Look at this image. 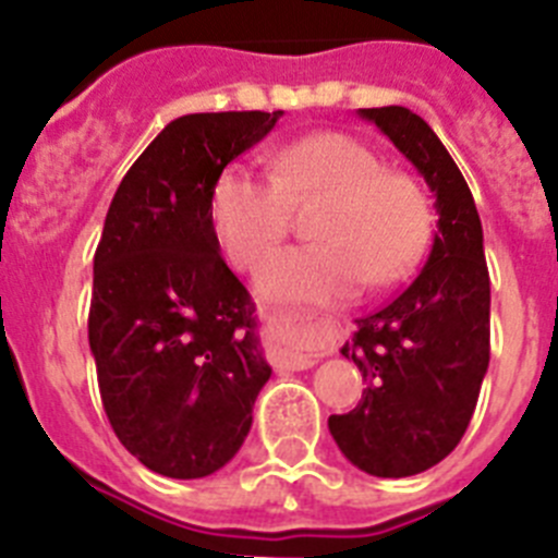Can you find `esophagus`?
<instances>
[{"instance_id": "esophagus-1", "label": "esophagus", "mask_w": 558, "mask_h": 558, "mask_svg": "<svg viewBox=\"0 0 558 558\" xmlns=\"http://www.w3.org/2000/svg\"><path fill=\"white\" fill-rule=\"evenodd\" d=\"M286 319H289V323H314L316 328H323L325 333H330V323H325V319H314V316H303V314H294V311H289V314H286ZM316 364V355H305V359H298L294 361V369H308V366H314Z\"/></svg>"}]
</instances>
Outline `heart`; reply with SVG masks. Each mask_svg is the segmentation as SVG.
I'll list each match as a JSON object with an SVG mask.
<instances>
[{"label": "heart", "instance_id": "1", "mask_svg": "<svg viewBox=\"0 0 558 558\" xmlns=\"http://www.w3.org/2000/svg\"><path fill=\"white\" fill-rule=\"evenodd\" d=\"M269 174L233 163L210 189V225L235 269H255L291 228V205L323 199L314 244L275 253L258 289L286 303H330L361 283L389 286L420 264L430 239L423 185L359 138L316 133L275 149Z\"/></svg>", "mask_w": 558, "mask_h": 558}]
</instances>
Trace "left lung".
<instances>
[{"label": "left lung", "instance_id": "obj_1", "mask_svg": "<svg viewBox=\"0 0 558 558\" xmlns=\"http://www.w3.org/2000/svg\"><path fill=\"white\" fill-rule=\"evenodd\" d=\"M436 194L434 247L423 272L341 348L366 380L361 403L330 414L339 450L378 478L439 464L464 436L489 366V269L475 199L425 119L400 105L361 108Z\"/></svg>", "mask_w": 558, "mask_h": 558}]
</instances>
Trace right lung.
<instances>
[{"mask_svg": "<svg viewBox=\"0 0 558 558\" xmlns=\"http://www.w3.org/2000/svg\"><path fill=\"white\" fill-rule=\"evenodd\" d=\"M283 110L189 113L119 183L94 253L88 344L124 448L167 478L228 464L269 380L255 303L219 255L210 189Z\"/></svg>", "mask_w": 558, "mask_h": 558, "instance_id": "right-lung-1", "label": "right lung"}]
</instances>
